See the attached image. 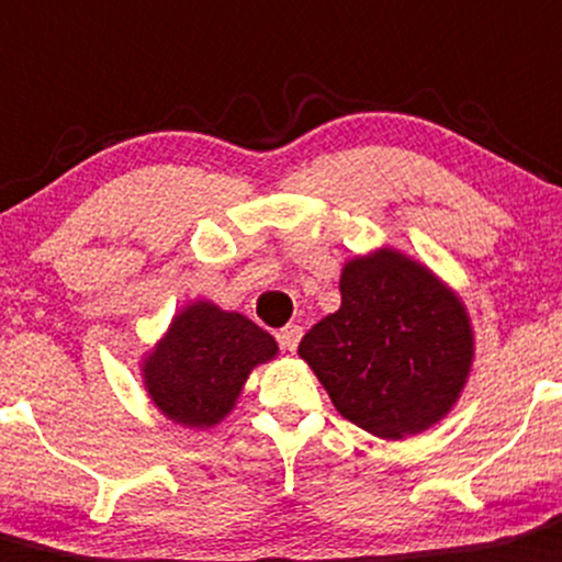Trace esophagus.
I'll list each match as a JSON object with an SVG mask.
<instances>
[{
	"instance_id": "34e87169",
	"label": "esophagus",
	"mask_w": 562,
	"mask_h": 562,
	"mask_svg": "<svg viewBox=\"0 0 562 562\" xmlns=\"http://www.w3.org/2000/svg\"><path fill=\"white\" fill-rule=\"evenodd\" d=\"M277 340H280V346L288 348V351H296L299 340H302V326L299 324L282 326V329L277 331Z\"/></svg>"
}]
</instances>
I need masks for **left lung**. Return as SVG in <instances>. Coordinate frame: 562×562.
Here are the masks:
<instances>
[{
  "label": "left lung",
  "mask_w": 562,
  "mask_h": 562,
  "mask_svg": "<svg viewBox=\"0 0 562 562\" xmlns=\"http://www.w3.org/2000/svg\"><path fill=\"white\" fill-rule=\"evenodd\" d=\"M340 296V310L299 342L337 412L381 439L442 419L472 364L464 304L392 249L351 260Z\"/></svg>",
  "instance_id": "1"
}]
</instances>
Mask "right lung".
Segmentation results:
<instances>
[{"label":"right lung","instance_id":"1","mask_svg":"<svg viewBox=\"0 0 562 562\" xmlns=\"http://www.w3.org/2000/svg\"><path fill=\"white\" fill-rule=\"evenodd\" d=\"M277 353L269 331L238 313L198 302L172 321L145 362L156 406L189 428L216 426L233 408L255 364Z\"/></svg>","mask_w":562,"mask_h":562}]
</instances>
